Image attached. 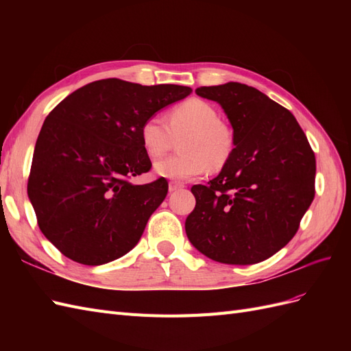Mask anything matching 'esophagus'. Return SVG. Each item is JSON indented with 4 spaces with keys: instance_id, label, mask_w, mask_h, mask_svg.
Wrapping results in <instances>:
<instances>
[{
    "instance_id": "1",
    "label": "esophagus",
    "mask_w": 351,
    "mask_h": 351,
    "mask_svg": "<svg viewBox=\"0 0 351 351\" xmlns=\"http://www.w3.org/2000/svg\"><path fill=\"white\" fill-rule=\"evenodd\" d=\"M183 187H184V186H183L182 183H177V182H169V184H168V190H169V193L177 192V190L183 189Z\"/></svg>"
}]
</instances>
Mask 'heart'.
I'll return each mask as SVG.
<instances>
[{
    "instance_id": "b5f03b06",
    "label": "heart",
    "mask_w": 351,
    "mask_h": 351,
    "mask_svg": "<svg viewBox=\"0 0 351 351\" xmlns=\"http://www.w3.org/2000/svg\"><path fill=\"white\" fill-rule=\"evenodd\" d=\"M169 123H167L166 121ZM180 151L183 155L161 159L155 162L156 176L186 182L204 174L208 168L217 171L224 167L232 152V134L222 124L214 105L190 99L178 105L167 115H152L141 125V143L149 158L164 155L173 143V137H184Z\"/></svg>"
}]
</instances>
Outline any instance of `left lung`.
<instances>
[{"label":"left lung","instance_id":"8db88e82","mask_svg":"<svg viewBox=\"0 0 351 351\" xmlns=\"http://www.w3.org/2000/svg\"><path fill=\"white\" fill-rule=\"evenodd\" d=\"M196 93L221 105L236 147L208 186L192 187L186 234L215 262H262L294 237L312 204L315 154L294 115L261 90L228 82Z\"/></svg>","mask_w":351,"mask_h":351}]
</instances>
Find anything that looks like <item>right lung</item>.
Returning a JSON list of instances; mask_svg holds the SVG:
<instances>
[{"mask_svg":"<svg viewBox=\"0 0 351 351\" xmlns=\"http://www.w3.org/2000/svg\"><path fill=\"white\" fill-rule=\"evenodd\" d=\"M192 89L92 82L49 112L35 145L27 195L44 236L69 259L108 263L139 243L168 192L165 178L133 184L151 169L141 125Z\"/></svg>","mask_w":351,"mask_h":351,"instance_id":"obj_1","label":"right lung"}]
</instances>
